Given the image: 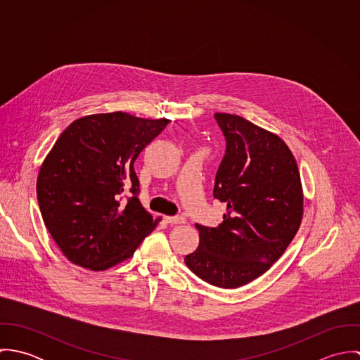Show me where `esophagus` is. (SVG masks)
Wrapping results in <instances>:
<instances>
[{
	"mask_svg": "<svg viewBox=\"0 0 360 360\" xmlns=\"http://www.w3.org/2000/svg\"><path fill=\"white\" fill-rule=\"evenodd\" d=\"M165 220L170 224H183V223H186V219L183 216H165Z\"/></svg>",
	"mask_w": 360,
	"mask_h": 360,
	"instance_id": "1",
	"label": "esophagus"
}]
</instances>
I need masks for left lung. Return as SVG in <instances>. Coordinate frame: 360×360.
<instances>
[{"instance_id":"8db88e82","label":"left lung","mask_w":360,"mask_h":360,"mask_svg":"<svg viewBox=\"0 0 360 360\" xmlns=\"http://www.w3.org/2000/svg\"><path fill=\"white\" fill-rule=\"evenodd\" d=\"M226 139L213 197L227 205L217 227L195 224L200 245L184 257L206 283L237 288L267 271L295 237L304 194L297 160L276 134L230 113H214Z\"/></svg>"}]
</instances>
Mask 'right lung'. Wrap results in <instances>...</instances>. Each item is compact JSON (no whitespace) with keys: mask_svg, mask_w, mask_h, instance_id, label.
Segmentation results:
<instances>
[{"mask_svg":"<svg viewBox=\"0 0 360 360\" xmlns=\"http://www.w3.org/2000/svg\"><path fill=\"white\" fill-rule=\"evenodd\" d=\"M169 122L97 113L75 120L58 137L40 167L37 200L46 227L72 263L106 270L133 257L154 230L160 219L141 205L133 165Z\"/></svg>","mask_w":360,"mask_h":360,"instance_id":"obj_1","label":"right lung"}]
</instances>
